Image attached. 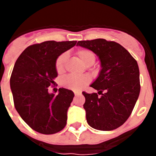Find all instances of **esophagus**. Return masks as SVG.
I'll return each instance as SVG.
<instances>
[{"instance_id":"esophagus-1","label":"esophagus","mask_w":156,"mask_h":156,"mask_svg":"<svg viewBox=\"0 0 156 156\" xmlns=\"http://www.w3.org/2000/svg\"><path fill=\"white\" fill-rule=\"evenodd\" d=\"M81 92H79V91H76L74 92V94H75V96H78V95H80L81 94Z\"/></svg>"}]
</instances>
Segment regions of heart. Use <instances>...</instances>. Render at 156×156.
<instances>
[{
  "label": "heart",
  "mask_w": 156,
  "mask_h": 156,
  "mask_svg": "<svg viewBox=\"0 0 156 156\" xmlns=\"http://www.w3.org/2000/svg\"><path fill=\"white\" fill-rule=\"evenodd\" d=\"M76 54L82 60L83 62L87 66L90 64L93 65L94 63L95 55L91 51L87 50V49H80L77 51ZM67 58H68V54L63 53L56 60L55 69L58 73H62L64 71L65 64ZM89 82H90V77L87 76L69 75L64 78L62 84L66 88H69L71 90H79L82 89L85 85L87 84Z\"/></svg>",
  "instance_id": "heart-1"
}]
</instances>
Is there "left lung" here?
Instances as JSON below:
<instances>
[{
  "instance_id": "left-lung-1",
  "label": "left lung",
  "mask_w": 156,
  "mask_h": 156,
  "mask_svg": "<svg viewBox=\"0 0 156 156\" xmlns=\"http://www.w3.org/2000/svg\"><path fill=\"white\" fill-rule=\"evenodd\" d=\"M77 46L92 51L101 63L98 76L90 87L101 96L82 93L85 97L87 122L98 130L116 129L129 118L139 97L140 73L137 61L114 41H78Z\"/></svg>"
}]
</instances>
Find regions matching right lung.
Instances as JSON below:
<instances>
[{
	"label": "right lung",
	"mask_w": 156,
	"mask_h": 156,
	"mask_svg": "<svg viewBox=\"0 0 156 156\" xmlns=\"http://www.w3.org/2000/svg\"><path fill=\"white\" fill-rule=\"evenodd\" d=\"M76 41H48L28 47L19 55L10 79L15 107L22 119L35 131L53 134L66 126L67 112L74 93L59 88L50 94L48 87L58 76L55 62Z\"/></svg>",
	"instance_id": "add662e5"
}]
</instances>
